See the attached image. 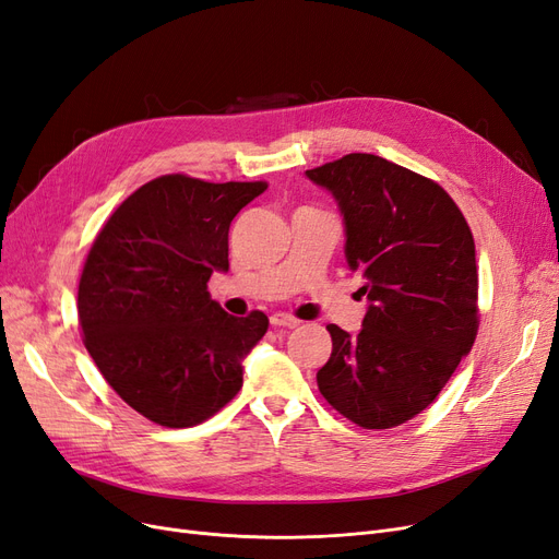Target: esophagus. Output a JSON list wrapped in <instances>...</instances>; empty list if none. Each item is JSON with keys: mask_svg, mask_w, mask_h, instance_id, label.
I'll return each instance as SVG.
<instances>
[{"mask_svg": "<svg viewBox=\"0 0 559 559\" xmlns=\"http://www.w3.org/2000/svg\"><path fill=\"white\" fill-rule=\"evenodd\" d=\"M271 323H273V325H282V329H298L300 319H296V317H292V314H284V312H275V314L271 317Z\"/></svg>", "mask_w": 559, "mask_h": 559, "instance_id": "1", "label": "esophagus"}]
</instances>
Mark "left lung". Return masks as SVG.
<instances>
[{"instance_id":"1","label":"left lung","mask_w":559,"mask_h":559,"mask_svg":"<svg viewBox=\"0 0 559 559\" xmlns=\"http://www.w3.org/2000/svg\"><path fill=\"white\" fill-rule=\"evenodd\" d=\"M305 176L337 201L346 263L370 300L358 335L329 325L319 391L360 428H395L432 404L476 340L472 230L437 182L377 155L354 152Z\"/></svg>"}]
</instances>
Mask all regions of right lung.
<instances>
[{"instance_id": "right-lung-1", "label": "right lung", "mask_w": 559, "mask_h": 559, "mask_svg": "<svg viewBox=\"0 0 559 559\" xmlns=\"http://www.w3.org/2000/svg\"><path fill=\"white\" fill-rule=\"evenodd\" d=\"M265 182L150 180L96 236L79 284V319L96 368L131 409L191 428L242 386V360L267 317H230L207 294L228 271V226Z\"/></svg>"}]
</instances>
